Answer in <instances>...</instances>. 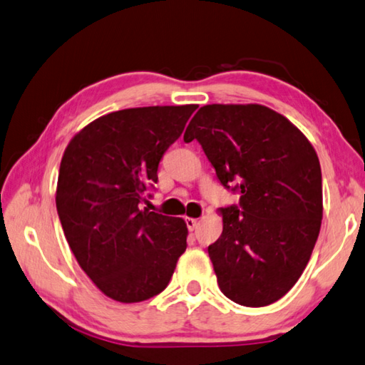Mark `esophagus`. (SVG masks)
I'll return each instance as SVG.
<instances>
[{"instance_id":"1","label":"esophagus","mask_w":365,"mask_h":365,"mask_svg":"<svg viewBox=\"0 0 365 365\" xmlns=\"http://www.w3.org/2000/svg\"><path fill=\"white\" fill-rule=\"evenodd\" d=\"M185 225H187V229L190 232H194L197 229L198 221H197V219H194V217H185Z\"/></svg>"}]
</instances>
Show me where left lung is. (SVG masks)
Instances as JSON below:
<instances>
[{
  "mask_svg": "<svg viewBox=\"0 0 365 365\" xmlns=\"http://www.w3.org/2000/svg\"><path fill=\"white\" fill-rule=\"evenodd\" d=\"M238 205L221 210L224 229L208 246L217 284L245 307H265L297 283L322 219L321 165L284 115L260 105H206L185 128Z\"/></svg>",
  "mask_w": 365,
  "mask_h": 365,
  "instance_id": "left-lung-1",
  "label": "left lung"
}]
</instances>
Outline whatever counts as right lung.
Instances as JSON below:
<instances>
[{"mask_svg": "<svg viewBox=\"0 0 365 365\" xmlns=\"http://www.w3.org/2000/svg\"><path fill=\"white\" fill-rule=\"evenodd\" d=\"M195 109H122L88 123L65 150L55 197L60 222L82 270L113 300L135 304L160 294L187 247L182 219L143 202Z\"/></svg>", "mask_w": 365, "mask_h": 365, "instance_id": "right-lung-1", "label": "right lung"}]
</instances>
